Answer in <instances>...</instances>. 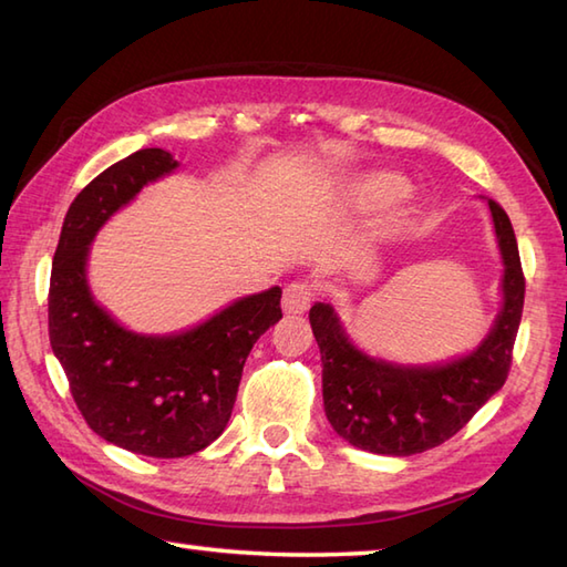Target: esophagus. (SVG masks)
<instances>
[{"label": "esophagus", "mask_w": 567, "mask_h": 567, "mask_svg": "<svg viewBox=\"0 0 567 567\" xmlns=\"http://www.w3.org/2000/svg\"><path fill=\"white\" fill-rule=\"evenodd\" d=\"M312 299H315L312 285L302 282V280L290 282V285L285 287V292H282L285 315H305L307 309H309V305H312Z\"/></svg>", "instance_id": "34e87169"}]
</instances>
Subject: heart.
I'll return each instance as SVG.
<instances>
[{
    "label": "heart",
    "mask_w": 567,
    "mask_h": 567,
    "mask_svg": "<svg viewBox=\"0 0 567 567\" xmlns=\"http://www.w3.org/2000/svg\"><path fill=\"white\" fill-rule=\"evenodd\" d=\"M401 192H403V182L393 174H375V176H371V179H365L361 186V196L369 204L391 202V198Z\"/></svg>",
    "instance_id": "1"
}]
</instances>
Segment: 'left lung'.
<instances>
[{"label": "left lung", "mask_w": 567, "mask_h": 567, "mask_svg": "<svg viewBox=\"0 0 567 567\" xmlns=\"http://www.w3.org/2000/svg\"><path fill=\"white\" fill-rule=\"evenodd\" d=\"M504 258V307L470 357L445 365L405 369L375 361L343 334L334 307L317 302L309 324L321 351V393L337 435L359 450L408 457L442 445L502 391L524 312L526 277L506 210L489 198Z\"/></svg>", "instance_id": "8db88e82"}]
</instances>
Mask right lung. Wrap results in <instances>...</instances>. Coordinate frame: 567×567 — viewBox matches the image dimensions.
<instances>
[{"mask_svg": "<svg viewBox=\"0 0 567 567\" xmlns=\"http://www.w3.org/2000/svg\"><path fill=\"white\" fill-rule=\"evenodd\" d=\"M176 169L140 150L87 184L65 214L49 287V339L87 427L113 445L174 460L226 430L252 343L282 319L280 287L243 297L182 334L140 337L100 307L85 280L87 246L144 184Z\"/></svg>", "mask_w": 567, "mask_h": 567, "instance_id": "add662e5", "label": "right lung"}]
</instances>
